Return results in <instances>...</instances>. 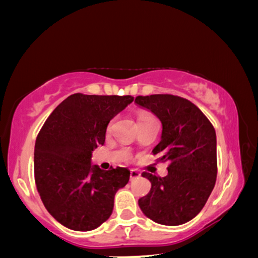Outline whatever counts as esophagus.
Masks as SVG:
<instances>
[{
    "label": "esophagus",
    "instance_id": "esophagus-1",
    "mask_svg": "<svg viewBox=\"0 0 258 258\" xmlns=\"http://www.w3.org/2000/svg\"><path fill=\"white\" fill-rule=\"evenodd\" d=\"M141 176V173L138 172L137 169H131V174H130V177H131V181L135 180V178H139Z\"/></svg>",
    "mask_w": 258,
    "mask_h": 258
}]
</instances>
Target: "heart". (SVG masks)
<instances>
[{
  "mask_svg": "<svg viewBox=\"0 0 258 258\" xmlns=\"http://www.w3.org/2000/svg\"><path fill=\"white\" fill-rule=\"evenodd\" d=\"M152 118H155V117L152 116V115H150V113H141V115L139 116V119H138V121H139V120H147V119H152ZM109 127H110V125H109Z\"/></svg>",
  "mask_w": 258,
  "mask_h": 258,
  "instance_id": "heart-1",
  "label": "heart"
}]
</instances>
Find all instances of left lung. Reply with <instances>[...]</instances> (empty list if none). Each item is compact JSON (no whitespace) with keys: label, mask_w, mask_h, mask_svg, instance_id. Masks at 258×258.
<instances>
[{"label":"left lung","mask_w":258,"mask_h":258,"mask_svg":"<svg viewBox=\"0 0 258 258\" xmlns=\"http://www.w3.org/2000/svg\"><path fill=\"white\" fill-rule=\"evenodd\" d=\"M135 103L161 121L160 142L152 152L160 156V161H169L165 177L142 173L151 189L139 199V206L158 224H184L200 213L215 185V130L196 104L176 95H139Z\"/></svg>","instance_id":"obj_1"}]
</instances>
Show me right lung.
I'll list each match as a JSON object with an SVG mask.
<instances>
[{"mask_svg": "<svg viewBox=\"0 0 258 258\" xmlns=\"http://www.w3.org/2000/svg\"><path fill=\"white\" fill-rule=\"evenodd\" d=\"M133 100L131 95L73 94L38 133L35 183L47 212L66 228L91 231L110 217L116 192L127 184L131 173L124 167L103 171L91 158L104 143L109 121Z\"/></svg>", "mask_w": 258, "mask_h": 258, "instance_id": "right-lung-1", "label": "right lung"}]
</instances>
